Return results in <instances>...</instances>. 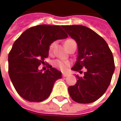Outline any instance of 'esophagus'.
I'll use <instances>...</instances> for the list:
<instances>
[{
    "instance_id": "esophagus-1",
    "label": "esophagus",
    "mask_w": 121,
    "mask_h": 121,
    "mask_svg": "<svg viewBox=\"0 0 121 121\" xmlns=\"http://www.w3.org/2000/svg\"><path fill=\"white\" fill-rule=\"evenodd\" d=\"M67 75H68V74H67V73H63V74H62V76H63L64 78H65V77H67Z\"/></svg>"
}]
</instances>
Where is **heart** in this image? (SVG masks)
<instances>
[{"label":"heart","instance_id":"b5f03b06","mask_svg":"<svg viewBox=\"0 0 121 121\" xmlns=\"http://www.w3.org/2000/svg\"><path fill=\"white\" fill-rule=\"evenodd\" d=\"M75 42L73 40H71V39H68L65 42V47L68 48V47L69 46V45L71 44L72 43H74ZM54 43H52L50 46V52H51L52 50H53V48H54ZM55 65L57 66V67H59L60 69L61 70H65L67 69V67L69 65V63L68 61H61V60H56L55 61Z\"/></svg>","mask_w":121,"mask_h":121}]
</instances>
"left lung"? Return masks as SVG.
I'll list each match as a JSON object with an SVG mask.
<instances>
[{"label": "left lung", "instance_id": "1", "mask_svg": "<svg viewBox=\"0 0 121 121\" xmlns=\"http://www.w3.org/2000/svg\"><path fill=\"white\" fill-rule=\"evenodd\" d=\"M78 43L77 61L72 70L82 73L77 75V83L69 86L71 99L79 103H91L105 93L115 71L112 54L105 40L91 29L81 25L62 26Z\"/></svg>", "mask_w": 121, "mask_h": 121}]
</instances>
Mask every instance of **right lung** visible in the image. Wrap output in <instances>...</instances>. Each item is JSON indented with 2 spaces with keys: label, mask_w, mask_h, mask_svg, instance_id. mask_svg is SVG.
I'll return each instance as SVG.
<instances>
[{
  "label": "right lung",
  "mask_w": 121,
  "mask_h": 121,
  "mask_svg": "<svg viewBox=\"0 0 121 121\" xmlns=\"http://www.w3.org/2000/svg\"><path fill=\"white\" fill-rule=\"evenodd\" d=\"M62 26L42 24L33 26L16 40L9 54V74L20 97L30 102L46 99L61 73L48 64L45 72L38 67L48 57L50 46L67 35Z\"/></svg>",
  "instance_id": "right-lung-1"
}]
</instances>
